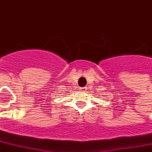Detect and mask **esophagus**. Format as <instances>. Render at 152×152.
<instances>
[{
  "label": "esophagus",
  "mask_w": 152,
  "mask_h": 152,
  "mask_svg": "<svg viewBox=\"0 0 152 152\" xmlns=\"http://www.w3.org/2000/svg\"><path fill=\"white\" fill-rule=\"evenodd\" d=\"M80 89H82V90H85V89H87V88H80Z\"/></svg>",
  "instance_id": "34e87169"
}]
</instances>
